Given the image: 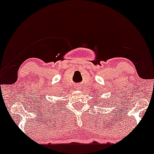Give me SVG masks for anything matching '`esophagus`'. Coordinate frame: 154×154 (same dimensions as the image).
<instances>
[{"label":"esophagus","instance_id":"34e87169","mask_svg":"<svg viewBox=\"0 0 154 154\" xmlns=\"http://www.w3.org/2000/svg\"><path fill=\"white\" fill-rule=\"evenodd\" d=\"M79 85H76V86H75V88L76 89H79Z\"/></svg>","mask_w":154,"mask_h":154}]
</instances>
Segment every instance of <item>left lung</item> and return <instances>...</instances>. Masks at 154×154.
<instances>
[{
    "instance_id": "left-lung-1",
    "label": "left lung",
    "mask_w": 154,
    "mask_h": 154,
    "mask_svg": "<svg viewBox=\"0 0 154 154\" xmlns=\"http://www.w3.org/2000/svg\"><path fill=\"white\" fill-rule=\"evenodd\" d=\"M106 102H107V101H106Z\"/></svg>"
}]
</instances>
